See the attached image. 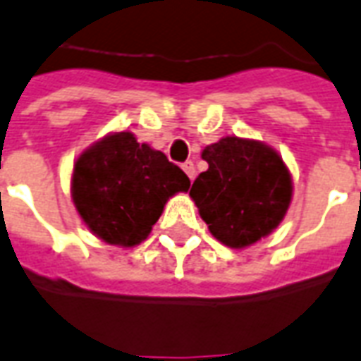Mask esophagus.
<instances>
[{"instance_id": "34e87169", "label": "esophagus", "mask_w": 361, "mask_h": 361, "mask_svg": "<svg viewBox=\"0 0 361 361\" xmlns=\"http://www.w3.org/2000/svg\"><path fill=\"white\" fill-rule=\"evenodd\" d=\"M181 168H183V172L188 173L189 180H193V178H195V164H193V162H191V160H188V162H183V164H181Z\"/></svg>"}]
</instances>
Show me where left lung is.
I'll use <instances>...</instances> for the list:
<instances>
[{
    "instance_id": "1",
    "label": "left lung",
    "mask_w": 361,
    "mask_h": 361,
    "mask_svg": "<svg viewBox=\"0 0 361 361\" xmlns=\"http://www.w3.org/2000/svg\"><path fill=\"white\" fill-rule=\"evenodd\" d=\"M207 172L189 191L210 233L226 247L245 248L281 224L293 199L283 159L262 141L228 135L204 147Z\"/></svg>"
}]
</instances>
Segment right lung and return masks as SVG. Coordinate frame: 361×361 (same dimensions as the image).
Listing matches in <instances>:
<instances>
[{"label":"right lung","mask_w":361,"mask_h":361,"mask_svg":"<svg viewBox=\"0 0 361 361\" xmlns=\"http://www.w3.org/2000/svg\"><path fill=\"white\" fill-rule=\"evenodd\" d=\"M191 181L166 154L130 132L109 133L74 162L72 201L93 235L109 245H140L170 197Z\"/></svg>","instance_id":"obj_1"}]
</instances>
